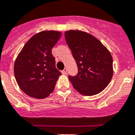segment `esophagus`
<instances>
[{
	"label": "esophagus",
	"mask_w": 135,
	"mask_h": 135,
	"mask_svg": "<svg viewBox=\"0 0 135 135\" xmlns=\"http://www.w3.org/2000/svg\"><path fill=\"white\" fill-rule=\"evenodd\" d=\"M67 72H68V70H67V68H65L63 71H62V73H63V74H66Z\"/></svg>",
	"instance_id": "34e87169"
}]
</instances>
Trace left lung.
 I'll return each instance as SVG.
<instances>
[{
  "instance_id": "obj_1",
  "label": "left lung",
  "mask_w": 135,
  "mask_h": 135,
  "mask_svg": "<svg viewBox=\"0 0 135 135\" xmlns=\"http://www.w3.org/2000/svg\"><path fill=\"white\" fill-rule=\"evenodd\" d=\"M65 38L78 67V74L69 76L74 88L85 96L102 92L113 75L109 50L97 38L80 30L66 31Z\"/></svg>"
}]
</instances>
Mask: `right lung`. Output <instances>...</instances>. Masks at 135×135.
<instances>
[{
    "label": "right lung",
    "instance_id": "1",
    "mask_svg": "<svg viewBox=\"0 0 135 135\" xmlns=\"http://www.w3.org/2000/svg\"><path fill=\"white\" fill-rule=\"evenodd\" d=\"M61 36L57 31L36 34L23 46L15 61L14 76L20 88L31 97L45 99L54 90L61 73L52 50Z\"/></svg>",
    "mask_w": 135,
    "mask_h": 135
}]
</instances>
